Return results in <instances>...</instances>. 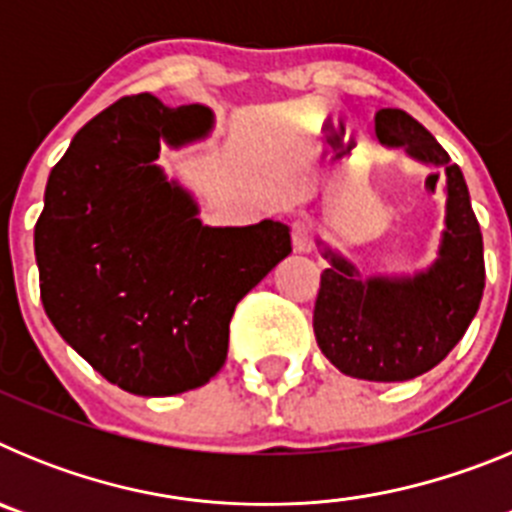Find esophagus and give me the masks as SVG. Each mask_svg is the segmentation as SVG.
Returning a JSON list of instances; mask_svg holds the SVG:
<instances>
[{"label": "esophagus", "instance_id": "esophagus-1", "mask_svg": "<svg viewBox=\"0 0 512 512\" xmlns=\"http://www.w3.org/2000/svg\"><path fill=\"white\" fill-rule=\"evenodd\" d=\"M315 246V235H312V225L307 220H295L292 223V248L297 253H310Z\"/></svg>", "mask_w": 512, "mask_h": 512}]
</instances>
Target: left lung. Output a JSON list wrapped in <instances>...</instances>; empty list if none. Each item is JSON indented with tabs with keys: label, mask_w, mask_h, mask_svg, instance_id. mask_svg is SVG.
I'll return each mask as SVG.
<instances>
[{
	"label": "left lung",
	"mask_w": 512,
	"mask_h": 512,
	"mask_svg": "<svg viewBox=\"0 0 512 512\" xmlns=\"http://www.w3.org/2000/svg\"><path fill=\"white\" fill-rule=\"evenodd\" d=\"M377 135L387 146L446 171V230L438 261L413 279L356 277L354 266L325 251L312 328L338 372L369 382H405L449 356L467 333L485 292L482 230L464 174L436 138L405 110H379Z\"/></svg>",
	"instance_id": "left-lung-1"
}]
</instances>
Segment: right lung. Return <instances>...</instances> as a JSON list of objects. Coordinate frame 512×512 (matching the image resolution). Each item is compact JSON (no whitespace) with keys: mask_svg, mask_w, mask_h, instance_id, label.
<instances>
[{"mask_svg":"<svg viewBox=\"0 0 512 512\" xmlns=\"http://www.w3.org/2000/svg\"><path fill=\"white\" fill-rule=\"evenodd\" d=\"M202 104L122 97L53 166L35 223L40 300L63 341L107 382L166 397L210 382L235 305L292 251L287 225L207 228L153 161L210 130Z\"/></svg>","mask_w":512,"mask_h":512,"instance_id":"add662e5","label":"right lung"}]
</instances>
